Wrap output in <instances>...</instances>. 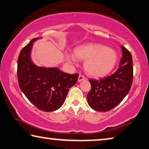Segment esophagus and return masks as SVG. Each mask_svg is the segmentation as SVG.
<instances>
[{"mask_svg":"<svg viewBox=\"0 0 149 149\" xmlns=\"http://www.w3.org/2000/svg\"><path fill=\"white\" fill-rule=\"evenodd\" d=\"M84 79H86V77L83 76V75H79V77H78V79H77V81H78V82H80L81 81L84 80Z\"/></svg>","mask_w":149,"mask_h":149,"instance_id":"1","label":"esophagus"}]
</instances>
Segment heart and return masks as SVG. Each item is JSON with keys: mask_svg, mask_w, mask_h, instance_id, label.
I'll list each match as a JSON object with an SVG mask.
<instances>
[{"mask_svg": "<svg viewBox=\"0 0 149 149\" xmlns=\"http://www.w3.org/2000/svg\"><path fill=\"white\" fill-rule=\"evenodd\" d=\"M65 57L71 63H76L77 58L85 60L84 68L86 72L94 77H103L109 74L118 60L117 53L112 48L94 43L77 47L74 55L66 53Z\"/></svg>", "mask_w": 149, "mask_h": 149, "instance_id": "obj_1", "label": "heart"}]
</instances>
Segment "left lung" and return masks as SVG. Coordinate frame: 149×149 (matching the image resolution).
<instances>
[{
  "label": "left lung",
  "mask_w": 149,
  "mask_h": 149,
  "mask_svg": "<svg viewBox=\"0 0 149 149\" xmlns=\"http://www.w3.org/2000/svg\"><path fill=\"white\" fill-rule=\"evenodd\" d=\"M121 49L123 57L116 72L99 80H89L91 90L87 96L88 103L92 109L98 112H106L116 107L131 88L133 77L132 55L124 47L121 45Z\"/></svg>",
  "instance_id": "left-lung-1"
}]
</instances>
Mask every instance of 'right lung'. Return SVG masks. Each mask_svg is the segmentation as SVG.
I'll return each mask as SVG.
<instances>
[{
    "label": "right lung",
    "instance_id": "obj_1",
    "mask_svg": "<svg viewBox=\"0 0 149 149\" xmlns=\"http://www.w3.org/2000/svg\"><path fill=\"white\" fill-rule=\"evenodd\" d=\"M34 38L21 51L18 58L17 77L20 89L38 109L52 112L59 109L68 91L77 81L79 74H69L57 68L40 67L33 63L31 54Z\"/></svg>",
    "mask_w": 149,
    "mask_h": 149
}]
</instances>
